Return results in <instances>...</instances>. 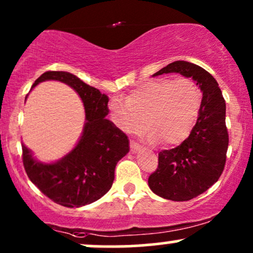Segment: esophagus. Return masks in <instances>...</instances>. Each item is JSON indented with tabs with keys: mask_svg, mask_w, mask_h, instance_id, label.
Instances as JSON below:
<instances>
[{
	"mask_svg": "<svg viewBox=\"0 0 253 253\" xmlns=\"http://www.w3.org/2000/svg\"><path fill=\"white\" fill-rule=\"evenodd\" d=\"M129 148H131V152H137L138 150H140V145L138 143H135L134 140H131V143H129Z\"/></svg>",
	"mask_w": 253,
	"mask_h": 253,
	"instance_id": "34e87169",
	"label": "esophagus"
}]
</instances>
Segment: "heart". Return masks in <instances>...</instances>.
Wrapping results in <instances>:
<instances>
[{
    "label": "heart",
    "instance_id": "heart-1",
    "mask_svg": "<svg viewBox=\"0 0 253 253\" xmlns=\"http://www.w3.org/2000/svg\"><path fill=\"white\" fill-rule=\"evenodd\" d=\"M201 101V90L191 79H156L138 86L127 99L112 98L108 108L121 131L140 133L145 121L150 143L169 146L187 137Z\"/></svg>",
    "mask_w": 253,
    "mask_h": 253
}]
</instances>
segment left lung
<instances>
[{
    "instance_id": "8db88e82",
    "label": "left lung",
    "mask_w": 253,
    "mask_h": 253,
    "mask_svg": "<svg viewBox=\"0 0 253 253\" xmlns=\"http://www.w3.org/2000/svg\"><path fill=\"white\" fill-rule=\"evenodd\" d=\"M163 73L192 78L203 98L190 135L176 148L158 154V167L149 176V186L165 199L190 201L215 184L224 169L229 143L226 102L215 78L194 63L175 61L154 76Z\"/></svg>"
}]
</instances>
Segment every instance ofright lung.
Returning <instances> with one entry per match:
<instances>
[{"label":"right lung","instance_id":"add662e5","mask_svg":"<svg viewBox=\"0 0 253 253\" xmlns=\"http://www.w3.org/2000/svg\"><path fill=\"white\" fill-rule=\"evenodd\" d=\"M59 80L77 91L85 107L84 131L77 146L55 163H41L23 145V163L30 180L55 203L67 208L90 204L112 187L115 166L129 151L128 138L113 122L107 95L68 72L48 71L32 85Z\"/></svg>","mask_w":253,"mask_h":253}]
</instances>
